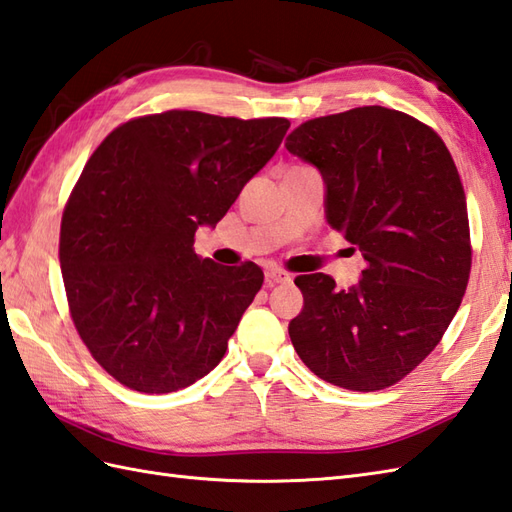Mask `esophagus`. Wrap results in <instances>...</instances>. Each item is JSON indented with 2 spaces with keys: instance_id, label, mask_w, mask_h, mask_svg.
I'll list each match as a JSON object with an SVG mask.
<instances>
[{
  "instance_id": "34e87169",
  "label": "esophagus",
  "mask_w": 512,
  "mask_h": 512,
  "mask_svg": "<svg viewBox=\"0 0 512 512\" xmlns=\"http://www.w3.org/2000/svg\"><path fill=\"white\" fill-rule=\"evenodd\" d=\"M266 281H268V285L285 283V281H290V275H288V272H285V270L270 268V270H266Z\"/></svg>"
}]
</instances>
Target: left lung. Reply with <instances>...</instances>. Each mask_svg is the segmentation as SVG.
Masks as SVG:
<instances>
[{"label": "left lung", "instance_id": "left-lung-1", "mask_svg": "<svg viewBox=\"0 0 512 512\" xmlns=\"http://www.w3.org/2000/svg\"><path fill=\"white\" fill-rule=\"evenodd\" d=\"M285 148L323 174L329 224L364 255L349 290L325 272L294 279L303 310L290 340L325 382L384 390L434 351L467 290L471 235L456 163L434 128L386 106L314 117Z\"/></svg>", "mask_w": 512, "mask_h": 512}]
</instances>
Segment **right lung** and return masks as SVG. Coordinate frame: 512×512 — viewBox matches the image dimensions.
Here are the masks:
<instances>
[{
    "label": "right lung",
    "mask_w": 512,
    "mask_h": 512,
    "mask_svg": "<svg viewBox=\"0 0 512 512\" xmlns=\"http://www.w3.org/2000/svg\"><path fill=\"white\" fill-rule=\"evenodd\" d=\"M288 128L174 109L120 124L91 154L58 257L80 340L126 388L181 390L224 358L264 272L198 257L194 235L229 211Z\"/></svg>",
    "instance_id": "1"
}]
</instances>
